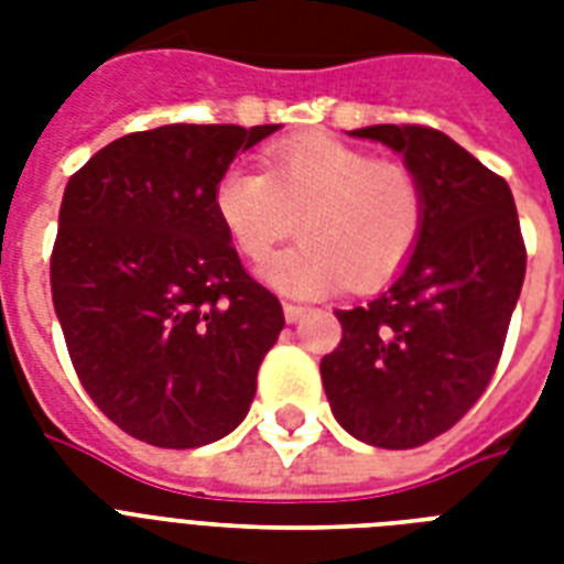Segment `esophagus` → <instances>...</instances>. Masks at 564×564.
Listing matches in <instances>:
<instances>
[{
	"label": "esophagus",
	"mask_w": 564,
	"mask_h": 564,
	"mask_svg": "<svg viewBox=\"0 0 564 564\" xmlns=\"http://www.w3.org/2000/svg\"><path fill=\"white\" fill-rule=\"evenodd\" d=\"M283 316H286L290 325H295V322L307 316V307H301V304H283Z\"/></svg>",
	"instance_id": "esophagus-1"
}]
</instances>
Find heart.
Returning a JSON list of instances; mask_svg holds the SVG:
<instances>
[{
  "instance_id": "obj_1",
  "label": "heart",
  "mask_w": 564,
  "mask_h": 564,
  "mask_svg": "<svg viewBox=\"0 0 564 564\" xmlns=\"http://www.w3.org/2000/svg\"><path fill=\"white\" fill-rule=\"evenodd\" d=\"M265 175L228 166L213 187L216 216L251 263H263L299 221L301 242L263 269L286 295L392 281L419 246L427 198L403 163L377 161L336 137H304L265 152Z\"/></svg>"
}]
</instances>
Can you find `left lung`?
I'll use <instances>...</instances> for the list:
<instances>
[{
    "label": "left lung",
    "mask_w": 564,
    "mask_h": 564,
    "mask_svg": "<svg viewBox=\"0 0 564 564\" xmlns=\"http://www.w3.org/2000/svg\"><path fill=\"white\" fill-rule=\"evenodd\" d=\"M351 137L403 154L424 187L427 219L389 290L366 307L336 310L343 343L322 360V383L354 438L403 451L454 427L486 392L527 251L507 181L447 134L369 126Z\"/></svg>",
    "instance_id": "obj_1"
}]
</instances>
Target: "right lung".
<instances>
[{"instance_id":"right-lung-1","label":"right lung","mask_w":564,"mask_h":564,"mask_svg":"<svg viewBox=\"0 0 564 564\" xmlns=\"http://www.w3.org/2000/svg\"><path fill=\"white\" fill-rule=\"evenodd\" d=\"M278 128L137 131L66 184L52 301L78 380L128 436L202 447L248 415L283 310L239 263L213 187Z\"/></svg>"}]
</instances>
